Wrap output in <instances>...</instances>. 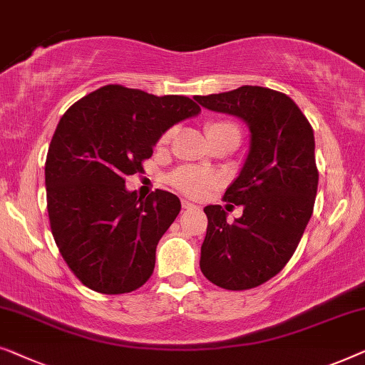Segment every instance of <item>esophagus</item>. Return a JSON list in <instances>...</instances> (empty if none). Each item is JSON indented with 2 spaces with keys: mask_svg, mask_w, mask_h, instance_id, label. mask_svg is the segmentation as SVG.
Instances as JSON below:
<instances>
[{
  "mask_svg": "<svg viewBox=\"0 0 365 365\" xmlns=\"http://www.w3.org/2000/svg\"><path fill=\"white\" fill-rule=\"evenodd\" d=\"M182 207H183L185 210H198L197 205L190 203V202H187V200H183V202H182Z\"/></svg>",
  "mask_w": 365,
  "mask_h": 365,
  "instance_id": "esophagus-1",
  "label": "esophagus"
}]
</instances>
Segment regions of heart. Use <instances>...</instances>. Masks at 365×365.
<instances>
[{
  "mask_svg": "<svg viewBox=\"0 0 365 365\" xmlns=\"http://www.w3.org/2000/svg\"><path fill=\"white\" fill-rule=\"evenodd\" d=\"M205 132H207V137H217V135H236L240 137V129L232 122H210L205 127ZM173 135V130H167L160 138V143H167ZM173 185L177 188H180L182 192L187 195H192V197H202L208 192L210 188H213L215 185L218 183V178L213 175V173L197 170V168L185 167L180 168L175 175L172 178Z\"/></svg>",
  "mask_w": 365,
  "mask_h": 365,
  "instance_id": "heart-1",
  "label": "heart"
}]
</instances>
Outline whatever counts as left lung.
Listing matches in <instances>:
<instances>
[{"instance_id": "1", "label": "left lung", "mask_w": 365, "mask_h": 365, "mask_svg": "<svg viewBox=\"0 0 365 365\" xmlns=\"http://www.w3.org/2000/svg\"><path fill=\"white\" fill-rule=\"evenodd\" d=\"M195 101L248 125V153L223 197L241 205L243 215L228 222L220 205L205 207L200 269L225 289H251L284 268L309 222L319 180L314 132L291 97L266 87L241 86Z\"/></svg>"}]
</instances>
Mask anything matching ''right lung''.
Masks as SVG:
<instances>
[{
  "label": "right lung",
  "instance_id": "1",
  "mask_svg": "<svg viewBox=\"0 0 365 365\" xmlns=\"http://www.w3.org/2000/svg\"><path fill=\"white\" fill-rule=\"evenodd\" d=\"M202 109L185 96L104 86L61 117L46 157V197L59 253L102 294L135 291L155 268L158 240L180 213L177 195L138 198L125 177L142 172L163 133Z\"/></svg>",
  "mask_w": 365,
  "mask_h": 365
}]
</instances>
